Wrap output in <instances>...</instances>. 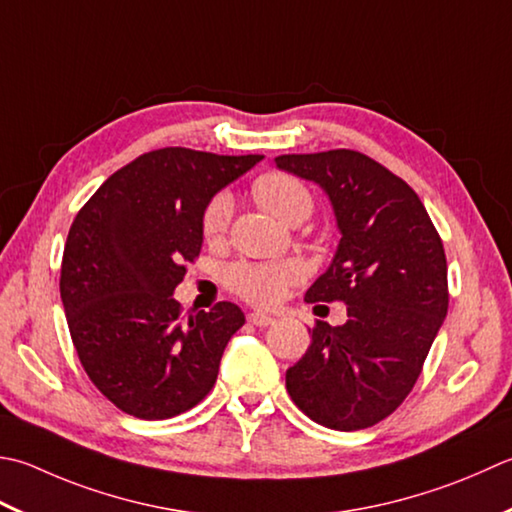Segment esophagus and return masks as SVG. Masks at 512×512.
I'll use <instances>...</instances> for the list:
<instances>
[{
	"label": "esophagus",
	"instance_id": "34e87169",
	"mask_svg": "<svg viewBox=\"0 0 512 512\" xmlns=\"http://www.w3.org/2000/svg\"><path fill=\"white\" fill-rule=\"evenodd\" d=\"M248 322L253 324V326L266 328V326H270V324H275V319L268 317V315H262V313H248Z\"/></svg>",
	"mask_w": 512,
	"mask_h": 512
}]
</instances>
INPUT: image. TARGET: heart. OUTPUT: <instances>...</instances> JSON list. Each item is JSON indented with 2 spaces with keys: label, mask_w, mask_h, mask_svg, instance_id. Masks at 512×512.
Wrapping results in <instances>:
<instances>
[{
  "label": "heart",
  "mask_w": 512,
  "mask_h": 512,
  "mask_svg": "<svg viewBox=\"0 0 512 512\" xmlns=\"http://www.w3.org/2000/svg\"><path fill=\"white\" fill-rule=\"evenodd\" d=\"M253 195L268 213L286 224L304 222L313 213V195L297 177L286 173H266L253 184ZM233 217V197L217 193L204 208L202 233L206 239H219ZM302 277L295 262L235 264L228 273V284L235 293L255 306H273L286 295V290Z\"/></svg>",
  "instance_id": "1"
}]
</instances>
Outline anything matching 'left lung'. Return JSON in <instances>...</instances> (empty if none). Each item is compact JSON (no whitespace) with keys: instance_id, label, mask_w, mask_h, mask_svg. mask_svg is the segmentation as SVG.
<instances>
[{"instance_id":"left-lung-1","label":"left lung","mask_w":512,"mask_h":512,"mask_svg":"<svg viewBox=\"0 0 512 512\" xmlns=\"http://www.w3.org/2000/svg\"><path fill=\"white\" fill-rule=\"evenodd\" d=\"M277 168L324 188L342 233L306 302H344L346 324L317 322L286 390L313 422L375 426L413 390L448 313L442 237L402 177L348 148L279 155Z\"/></svg>"}]
</instances>
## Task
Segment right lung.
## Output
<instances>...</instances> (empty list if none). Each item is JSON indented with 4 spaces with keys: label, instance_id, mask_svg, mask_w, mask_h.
Segmentation results:
<instances>
[{
    "label": "right lung",
    "instance_id": "1",
    "mask_svg": "<svg viewBox=\"0 0 512 512\" xmlns=\"http://www.w3.org/2000/svg\"><path fill=\"white\" fill-rule=\"evenodd\" d=\"M264 155L170 146L119 168L68 230L59 293L86 375L119 410L168 419L215 386L242 308L219 302L182 317L173 297L202 250V215Z\"/></svg>",
    "mask_w": 512,
    "mask_h": 512
}]
</instances>
